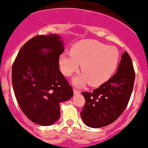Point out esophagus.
<instances>
[{
    "label": "esophagus",
    "instance_id": "34e87169",
    "mask_svg": "<svg viewBox=\"0 0 148 148\" xmlns=\"http://www.w3.org/2000/svg\"><path fill=\"white\" fill-rule=\"evenodd\" d=\"M74 94H79L81 93V91L79 90H77V88H74Z\"/></svg>",
    "mask_w": 148,
    "mask_h": 148
}]
</instances>
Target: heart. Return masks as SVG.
I'll use <instances>...</instances> for the list:
<instances>
[{
    "mask_svg": "<svg viewBox=\"0 0 148 148\" xmlns=\"http://www.w3.org/2000/svg\"><path fill=\"white\" fill-rule=\"evenodd\" d=\"M119 53L116 47L107 46L94 40L78 42L71 52L60 56L59 65L61 71L66 77L77 72L82 65L83 73L73 79V83L82 86L88 83L99 86L107 82L116 69Z\"/></svg>",
    "mask_w": 148,
    "mask_h": 148,
    "instance_id": "1",
    "label": "heart"
}]
</instances>
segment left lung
I'll return each instance as SVG.
<instances>
[{
	"label": "left lung",
	"mask_w": 148,
	"mask_h": 148,
	"mask_svg": "<svg viewBox=\"0 0 148 148\" xmlns=\"http://www.w3.org/2000/svg\"><path fill=\"white\" fill-rule=\"evenodd\" d=\"M135 71L127 51L121 58L116 73L93 92H82L86 103L80 116L86 125L94 128L113 123L123 113L132 94Z\"/></svg>",
	"instance_id": "obj_1"
}]
</instances>
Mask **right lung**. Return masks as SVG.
I'll return each mask as SVG.
<instances>
[{"label": "right lung", "instance_id": "obj_1", "mask_svg": "<svg viewBox=\"0 0 148 148\" xmlns=\"http://www.w3.org/2000/svg\"><path fill=\"white\" fill-rule=\"evenodd\" d=\"M63 51L60 36H35L21 47L12 65V86L20 108L29 120L40 125L57 122L60 102L74 94L59 69Z\"/></svg>", "mask_w": 148, "mask_h": 148}]
</instances>
